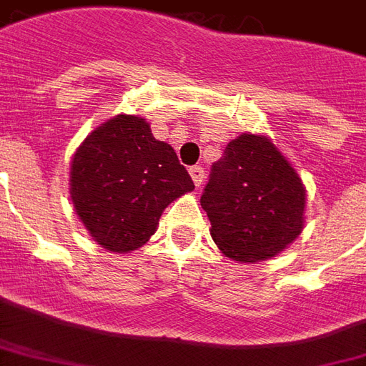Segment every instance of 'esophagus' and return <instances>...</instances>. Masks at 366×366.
Segmentation results:
<instances>
[{
  "instance_id": "1",
  "label": "esophagus",
  "mask_w": 366,
  "mask_h": 366,
  "mask_svg": "<svg viewBox=\"0 0 366 366\" xmlns=\"http://www.w3.org/2000/svg\"><path fill=\"white\" fill-rule=\"evenodd\" d=\"M189 177L194 180V184L199 188L203 184V178H205V171H203V167L199 164H195V167H189Z\"/></svg>"
}]
</instances>
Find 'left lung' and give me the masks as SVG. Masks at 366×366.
<instances>
[{"mask_svg": "<svg viewBox=\"0 0 366 366\" xmlns=\"http://www.w3.org/2000/svg\"><path fill=\"white\" fill-rule=\"evenodd\" d=\"M202 207L219 249L234 261L255 263L300 236L305 189L270 139L244 134L211 167Z\"/></svg>", "mask_w": 366, "mask_h": 366, "instance_id": "1", "label": "left lung"}]
</instances>
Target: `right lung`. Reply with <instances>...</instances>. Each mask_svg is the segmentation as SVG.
Returning a JSON list of instances; mask_svg holds the SVG:
<instances>
[{"mask_svg":"<svg viewBox=\"0 0 366 366\" xmlns=\"http://www.w3.org/2000/svg\"><path fill=\"white\" fill-rule=\"evenodd\" d=\"M194 189L169 144L142 117L119 115L84 139L71 164V197L97 244L130 253L152 238L164 207Z\"/></svg>","mask_w":366,"mask_h":366,"instance_id":"obj_1","label":"right lung"}]
</instances>
